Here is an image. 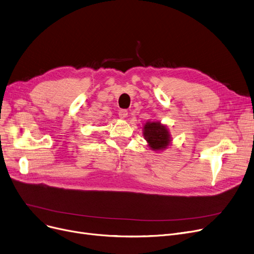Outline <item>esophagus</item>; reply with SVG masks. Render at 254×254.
<instances>
[{
	"label": "esophagus",
	"mask_w": 254,
	"mask_h": 254,
	"mask_svg": "<svg viewBox=\"0 0 254 254\" xmlns=\"http://www.w3.org/2000/svg\"><path fill=\"white\" fill-rule=\"evenodd\" d=\"M118 114H119V117L123 118V119L127 117V110H120Z\"/></svg>",
	"instance_id": "34e87169"
}]
</instances>
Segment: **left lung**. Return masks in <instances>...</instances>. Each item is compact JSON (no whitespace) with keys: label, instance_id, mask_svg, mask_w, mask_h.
<instances>
[{"label":"left lung","instance_id":"obj_1","mask_svg":"<svg viewBox=\"0 0 254 254\" xmlns=\"http://www.w3.org/2000/svg\"><path fill=\"white\" fill-rule=\"evenodd\" d=\"M143 136L148 143L150 149L160 151L167 148L171 142V136L166 126L160 121H147L143 127Z\"/></svg>","mask_w":254,"mask_h":254}]
</instances>
